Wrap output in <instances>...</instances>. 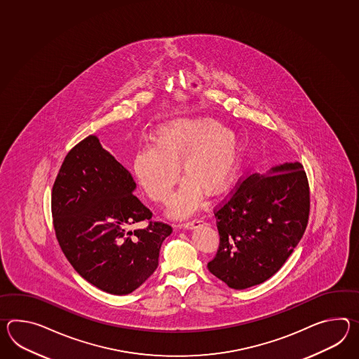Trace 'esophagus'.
Instances as JSON below:
<instances>
[{
	"instance_id": "1",
	"label": "esophagus",
	"mask_w": 359,
	"mask_h": 359,
	"mask_svg": "<svg viewBox=\"0 0 359 359\" xmlns=\"http://www.w3.org/2000/svg\"><path fill=\"white\" fill-rule=\"evenodd\" d=\"M201 223H203L202 222V219H194V220H191V222H187V223H184L182 226H183L184 229H194V228H197L198 225H201Z\"/></svg>"
}]
</instances>
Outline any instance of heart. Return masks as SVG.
<instances>
[{
    "mask_svg": "<svg viewBox=\"0 0 359 359\" xmlns=\"http://www.w3.org/2000/svg\"><path fill=\"white\" fill-rule=\"evenodd\" d=\"M151 144L136 151L133 171L147 196L163 203L179 179L180 165L185 182L170 202L168 212L172 217L191 214L202 191L208 197L220 194L238 170V135L210 117L168 121L154 131Z\"/></svg>",
    "mask_w": 359,
    "mask_h": 359,
    "instance_id": "b5f03b06",
    "label": "heart"
}]
</instances>
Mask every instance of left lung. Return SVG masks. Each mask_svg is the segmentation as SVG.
I'll list each match as a JSON object with an SVG mask.
<instances>
[{
  "mask_svg": "<svg viewBox=\"0 0 359 359\" xmlns=\"http://www.w3.org/2000/svg\"><path fill=\"white\" fill-rule=\"evenodd\" d=\"M220 245L208 271L234 290L271 278L303 237L309 185L303 165L286 162L251 174L215 211Z\"/></svg>",
  "mask_w": 359,
  "mask_h": 359,
  "instance_id": "8db88e82",
  "label": "left lung"
}]
</instances>
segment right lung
Returning <instances> with one entry per match:
<instances>
[{
    "instance_id": "obj_1",
    "label": "right lung",
    "mask_w": 359,
    "mask_h": 359,
    "mask_svg": "<svg viewBox=\"0 0 359 359\" xmlns=\"http://www.w3.org/2000/svg\"><path fill=\"white\" fill-rule=\"evenodd\" d=\"M131 174L90 135L65 156L51 196L56 238L74 271L111 295H128L158 266L171 226L149 222L151 212L133 194Z\"/></svg>"
}]
</instances>
